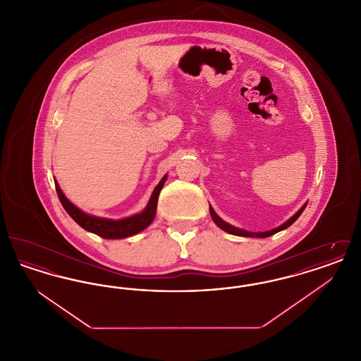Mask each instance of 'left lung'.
I'll list each match as a JSON object with an SVG mask.
<instances>
[{"label":"left lung","mask_w":361,"mask_h":361,"mask_svg":"<svg viewBox=\"0 0 361 361\" xmlns=\"http://www.w3.org/2000/svg\"><path fill=\"white\" fill-rule=\"evenodd\" d=\"M306 206H307V203H305L303 206L300 207V209H299L295 215H292L291 218H290L287 222L280 224L279 227L272 228V230H268V231H258V233L247 231V230H243V228H238V227H235V226H233V224L224 222L221 216H218V214L214 211V208L211 206H209V214H211V218H212L214 224H216L219 228H222L226 233H228V234L240 235V237H252V238H253V237H256V238H267V237H271V235H274L276 233H279V231H281V230L290 227V226L300 216V214L303 212V209L306 208Z\"/></svg>","instance_id":"obj_1"}]
</instances>
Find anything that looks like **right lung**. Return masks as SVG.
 <instances>
[{
    "label": "right lung",
    "mask_w": 361,
    "mask_h": 361,
    "mask_svg": "<svg viewBox=\"0 0 361 361\" xmlns=\"http://www.w3.org/2000/svg\"><path fill=\"white\" fill-rule=\"evenodd\" d=\"M166 178H168L166 174L161 178V181L158 183V185L155 187L152 196H150L147 206L145 207L143 211L137 212L135 215L118 219V221L86 214L78 207L74 206L65 196V193L62 192L58 181L56 180H54V181H55V188H56V193H58V197H59L62 206L71 216V219H74L75 224H80L82 228H85L86 231L100 235L105 240H121V238H127V237L135 235L137 233L143 231L154 221L158 196H159V192L164 187Z\"/></svg>",
    "instance_id": "obj_1"
}]
</instances>
